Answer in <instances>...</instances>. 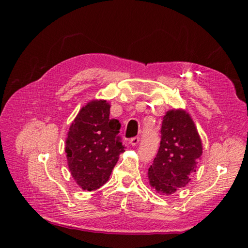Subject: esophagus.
<instances>
[{
    "mask_svg": "<svg viewBox=\"0 0 248 248\" xmlns=\"http://www.w3.org/2000/svg\"><path fill=\"white\" fill-rule=\"evenodd\" d=\"M139 141H140V138L139 137H134V138H132L131 140L129 141V143H130V145L136 146L138 143H139Z\"/></svg>",
    "mask_w": 248,
    "mask_h": 248,
    "instance_id": "obj_1",
    "label": "esophagus"
}]
</instances>
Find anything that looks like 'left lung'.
<instances>
[{
	"label": "left lung",
	"mask_w": 248,
	"mask_h": 248,
	"mask_svg": "<svg viewBox=\"0 0 248 248\" xmlns=\"http://www.w3.org/2000/svg\"><path fill=\"white\" fill-rule=\"evenodd\" d=\"M161 145L150 166V186L170 196L190 182V174L202 155V142L191 116L184 109H170L163 117Z\"/></svg>",
	"instance_id": "8db88e82"
}]
</instances>
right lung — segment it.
<instances>
[{
  "label": "right lung",
  "mask_w": 248,
  "mask_h": 248,
  "mask_svg": "<svg viewBox=\"0 0 248 248\" xmlns=\"http://www.w3.org/2000/svg\"><path fill=\"white\" fill-rule=\"evenodd\" d=\"M110 104L93 99L79 109L65 139L71 175L83 190H96L106 184L125 148L118 136L119 120L109 118Z\"/></svg>",
  "instance_id": "obj_1"
}]
</instances>
